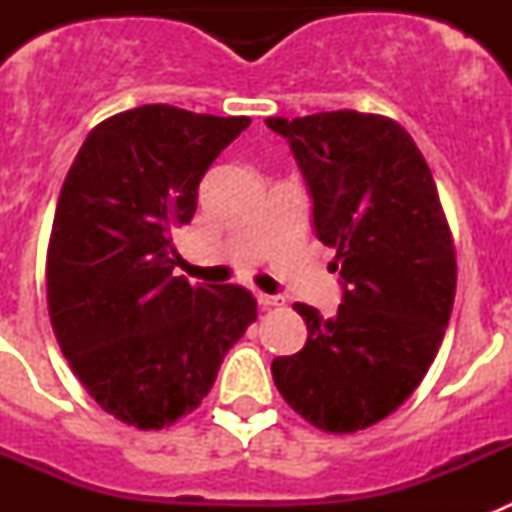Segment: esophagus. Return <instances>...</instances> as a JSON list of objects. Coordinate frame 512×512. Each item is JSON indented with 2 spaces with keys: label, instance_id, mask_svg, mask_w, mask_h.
I'll return each instance as SVG.
<instances>
[{
  "label": "esophagus",
  "instance_id": "34e87169",
  "mask_svg": "<svg viewBox=\"0 0 512 512\" xmlns=\"http://www.w3.org/2000/svg\"><path fill=\"white\" fill-rule=\"evenodd\" d=\"M256 300H259V305H261V307H266V310H269V307H279V305H284L282 297L264 295V292H259V295H256Z\"/></svg>",
  "mask_w": 512,
  "mask_h": 512
}]
</instances>
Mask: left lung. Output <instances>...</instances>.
I'll list each match as a JSON object with an SVG mask.
<instances>
[{"label": "left lung", "instance_id": "left-lung-1", "mask_svg": "<svg viewBox=\"0 0 512 512\" xmlns=\"http://www.w3.org/2000/svg\"><path fill=\"white\" fill-rule=\"evenodd\" d=\"M266 125L295 153L343 287L333 318L297 302L307 341L271 361L274 384L320 431H361L400 408L436 359L456 295L449 223L400 122L338 110Z\"/></svg>", "mask_w": 512, "mask_h": 512}]
</instances>
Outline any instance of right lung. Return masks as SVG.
<instances>
[{
  "label": "right lung",
  "instance_id": "1",
  "mask_svg": "<svg viewBox=\"0 0 512 512\" xmlns=\"http://www.w3.org/2000/svg\"><path fill=\"white\" fill-rule=\"evenodd\" d=\"M248 125L143 104L99 122L63 182L45 261L53 333L99 408L140 431L192 413L256 320L248 289L174 277L171 243Z\"/></svg>",
  "mask_w": 512,
  "mask_h": 512
}]
</instances>
